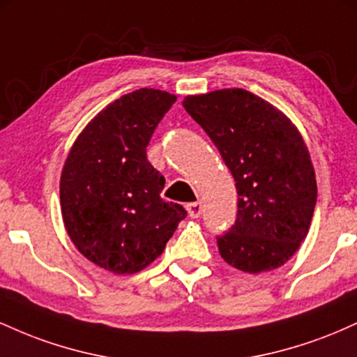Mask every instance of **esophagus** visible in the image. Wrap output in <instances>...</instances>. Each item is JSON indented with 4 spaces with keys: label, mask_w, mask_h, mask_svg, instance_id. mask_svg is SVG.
Here are the masks:
<instances>
[{
    "label": "esophagus",
    "mask_w": 357,
    "mask_h": 357,
    "mask_svg": "<svg viewBox=\"0 0 357 357\" xmlns=\"http://www.w3.org/2000/svg\"><path fill=\"white\" fill-rule=\"evenodd\" d=\"M186 210H188V215H190L191 218H199V215H202V211H203V204H202V202L188 203Z\"/></svg>",
    "instance_id": "1"
}]
</instances>
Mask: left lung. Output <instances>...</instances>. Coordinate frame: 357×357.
I'll return each mask as SVG.
<instances>
[{"label": "left lung", "mask_w": 357, "mask_h": 357, "mask_svg": "<svg viewBox=\"0 0 357 357\" xmlns=\"http://www.w3.org/2000/svg\"><path fill=\"white\" fill-rule=\"evenodd\" d=\"M235 178L238 213L218 241L220 255L248 273L278 268L309 233L317 183L309 149L280 110L243 89L183 100Z\"/></svg>", "instance_id": "obj_1"}]
</instances>
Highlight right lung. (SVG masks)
<instances>
[{
  "label": "right lung",
  "mask_w": 357,
  "mask_h": 357,
  "mask_svg": "<svg viewBox=\"0 0 357 357\" xmlns=\"http://www.w3.org/2000/svg\"><path fill=\"white\" fill-rule=\"evenodd\" d=\"M176 96L139 89L100 110L73 142L60 178L65 228L92 264L124 275L162 253L181 204L165 202V176L147 161L146 147Z\"/></svg>",
  "instance_id": "1"
}]
</instances>
